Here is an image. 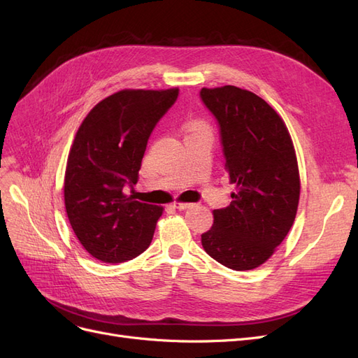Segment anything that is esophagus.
I'll use <instances>...</instances> for the list:
<instances>
[{
  "label": "esophagus",
  "mask_w": 358,
  "mask_h": 358,
  "mask_svg": "<svg viewBox=\"0 0 358 358\" xmlns=\"http://www.w3.org/2000/svg\"><path fill=\"white\" fill-rule=\"evenodd\" d=\"M173 208L175 209H179V210H185V209H189L191 206H192V203H183V201H175L171 204Z\"/></svg>",
  "instance_id": "obj_1"
}]
</instances>
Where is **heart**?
Listing matches in <instances>:
<instances>
[{
    "label": "heart",
    "mask_w": 358,
    "mask_h": 358,
    "mask_svg": "<svg viewBox=\"0 0 358 358\" xmlns=\"http://www.w3.org/2000/svg\"><path fill=\"white\" fill-rule=\"evenodd\" d=\"M200 128H206V127L203 124H200V122H192L189 125V131H194V129H200Z\"/></svg>",
    "instance_id": "obj_1"
}]
</instances>
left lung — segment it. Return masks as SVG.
Listing matches in <instances>:
<instances>
[{
  "label": "left lung",
  "instance_id": "1",
  "mask_svg": "<svg viewBox=\"0 0 358 358\" xmlns=\"http://www.w3.org/2000/svg\"><path fill=\"white\" fill-rule=\"evenodd\" d=\"M220 125L233 201L213 210L204 251L233 270H252L273 255L294 222L300 176L285 122L263 99L237 86L203 88Z\"/></svg>",
  "mask_w": 358,
  "mask_h": 358
}]
</instances>
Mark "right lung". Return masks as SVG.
<instances>
[{
	"instance_id": "right-lung-1",
	"label": "right lung",
	"mask_w": 358,
	"mask_h": 358,
	"mask_svg": "<svg viewBox=\"0 0 358 358\" xmlns=\"http://www.w3.org/2000/svg\"><path fill=\"white\" fill-rule=\"evenodd\" d=\"M178 88L124 90L86 115L70 149L64 201L82 246L103 263H122L152 242L161 206L127 196L157 122L175 104Z\"/></svg>"
}]
</instances>
